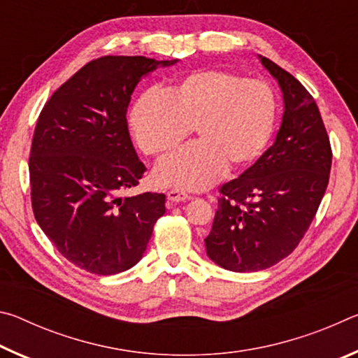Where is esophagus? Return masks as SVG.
<instances>
[{
	"label": "esophagus",
	"instance_id": "obj_1",
	"mask_svg": "<svg viewBox=\"0 0 358 358\" xmlns=\"http://www.w3.org/2000/svg\"><path fill=\"white\" fill-rule=\"evenodd\" d=\"M167 199L171 202H185V201H189L191 196L180 189H171V191H167Z\"/></svg>",
	"mask_w": 358,
	"mask_h": 358
}]
</instances>
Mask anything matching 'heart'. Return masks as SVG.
Masks as SVG:
<instances>
[{
  "mask_svg": "<svg viewBox=\"0 0 358 358\" xmlns=\"http://www.w3.org/2000/svg\"><path fill=\"white\" fill-rule=\"evenodd\" d=\"M276 98L260 80L222 69H201L161 93H145L131 110V128L145 153L171 156L191 128L199 141L161 162L157 183L205 189L226 167L245 169L262 155L275 131Z\"/></svg>",
  "mask_w": 358,
  "mask_h": 358,
  "instance_id": "b5f03b06",
  "label": "heart"
}]
</instances>
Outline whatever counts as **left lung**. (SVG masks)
Returning a JSON list of instances; mask_svg holds the SVG:
<instances>
[{
  "label": "left lung",
  "mask_w": 358,
  "mask_h": 358,
  "mask_svg": "<svg viewBox=\"0 0 358 358\" xmlns=\"http://www.w3.org/2000/svg\"><path fill=\"white\" fill-rule=\"evenodd\" d=\"M284 96L276 141L238 178L220 187L213 227L205 238L211 260L230 271H259L292 252L329 186L331 147L316 101L271 59L260 57Z\"/></svg>",
  "instance_id": "8db88e82"
}]
</instances>
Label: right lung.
<instances>
[{
	"label": "right lung",
	"instance_id": "1",
	"mask_svg": "<svg viewBox=\"0 0 358 358\" xmlns=\"http://www.w3.org/2000/svg\"><path fill=\"white\" fill-rule=\"evenodd\" d=\"M145 57H101L64 82L41 110L29 153L36 221L63 257L88 273L117 275L142 259L166 196L121 197L147 172L132 147L126 110Z\"/></svg>",
	"mask_w": 358,
	"mask_h": 358
}]
</instances>
